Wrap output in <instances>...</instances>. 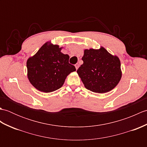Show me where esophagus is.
<instances>
[{
	"mask_svg": "<svg viewBox=\"0 0 147 147\" xmlns=\"http://www.w3.org/2000/svg\"><path fill=\"white\" fill-rule=\"evenodd\" d=\"M74 66H75L76 69H78V68L79 67V64H76L75 65H74Z\"/></svg>",
	"mask_w": 147,
	"mask_h": 147,
	"instance_id": "34e87169",
	"label": "esophagus"
}]
</instances>
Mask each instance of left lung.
Returning <instances> with one entry per match:
<instances>
[{"instance_id": "obj_1", "label": "left lung", "mask_w": 147, "mask_h": 147, "mask_svg": "<svg viewBox=\"0 0 147 147\" xmlns=\"http://www.w3.org/2000/svg\"><path fill=\"white\" fill-rule=\"evenodd\" d=\"M82 60L83 64L77 73L86 89L104 93L110 92L119 83L122 77L119 59L104 47L85 49Z\"/></svg>"}]
</instances>
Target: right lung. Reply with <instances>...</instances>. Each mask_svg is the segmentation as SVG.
I'll return each instance as SVG.
<instances>
[{
	"instance_id": "obj_1",
	"label": "right lung",
	"mask_w": 147,
	"mask_h": 147,
	"mask_svg": "<svg viewBox=\"0 0 147 147\" xmlns=\"http://www.w3.org/2000/svg\"><path fill=\"white\" fill-rule=\"evenodd\" d=\"M62 49L47 42L28 59V78L39 91L50 93L59 89L69 74L76 71L75 67L69 63V56L62 54Z\"/></svg>"
}]
</instances>
